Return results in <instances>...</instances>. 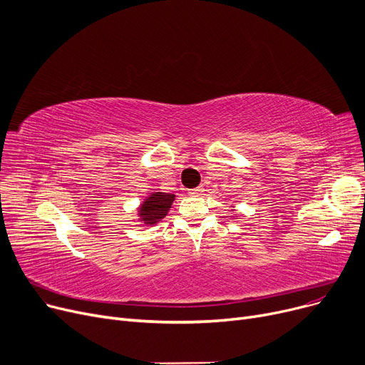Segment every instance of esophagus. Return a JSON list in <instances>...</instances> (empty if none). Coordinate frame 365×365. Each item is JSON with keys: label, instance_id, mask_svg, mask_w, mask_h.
I'll return each instance as SVG.
<instances>
[{"label": "esophagus", "instance_id": "1", "mask_svg": "<svg viewBox=\"0 0 365 365\" xmlns=\"http://www.w3.org/2000/svg\"><path fill=\"white\" fill-rule=\"evenodd\" d=\"M202 192H204V187H202V186H197V187H194V189H190V190H189V195H192V197H200V195H202Z\"/></svg>", "mask_w": 365, "mask_h": 365}]
</instances>
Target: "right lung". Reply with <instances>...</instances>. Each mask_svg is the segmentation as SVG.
I'll use <instances>...</instances> for the list:
<instances>
[{
    "instance_id": "add662e5",
    "label": "right lung",
    "mask_w": 365,
    "mask_h": 365,
    "mask_svg": "<svg viewBox=\"0 0 365 365\" xmlns=\"http://www.w3.org/2000/svg\"><path fill=\"white\" fill-rule=\"evenodd\" d=\"M175 194H165V192H153L142 202L139 207V217L140 222L145 225H155L161 222L168 213V210L175 201Z\"/></svg>"
}]
</instances>
